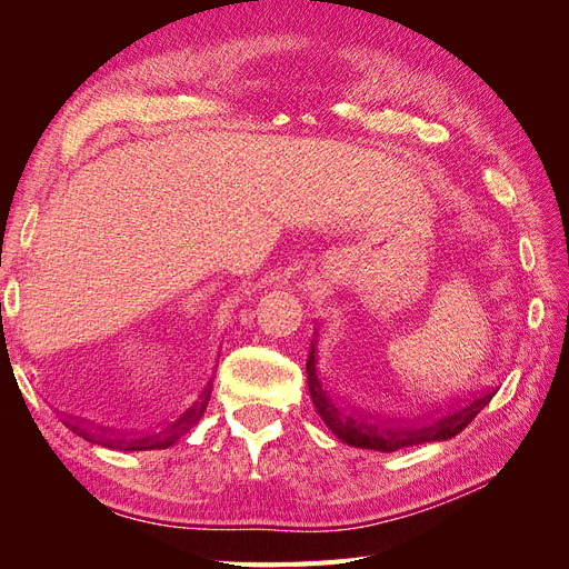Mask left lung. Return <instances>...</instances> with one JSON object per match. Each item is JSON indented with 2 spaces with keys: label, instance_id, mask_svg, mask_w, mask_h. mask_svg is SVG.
I'll return each mask as SVG.
<instances>
[{
  "label": "left lung",
  "instance_id": "1",
  "mask_svg": "<svg viewBox=\"0 0 569 569\" xmlns=\"http://www.w3.org/2000/svg\"><path fill=\"white\" fill-rule=\"evenodd\" d=\"M306 380L316 412L332 429V435H337V439L356 446V449H372L382 453L399 451L406 446L446 441L460 435L477 418V412L489 406L496 393L481 391L479 396H470V401L451 406L437 418H420L401 408L368 406L363 396H349L332 387L330 377L318 366L316 343H311V353L306 360Z\"/></svg>",
  "mask_w": 569,
  "mask_h": 569
}]
</instances>
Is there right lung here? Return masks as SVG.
<instances>
[{
  "label": "right lung",
  "instance_id": "1",
  "mask_svg": "<svg viewBox=\"0 0 569 569\" xmlns=\"http://www.w3.org/2000/svg\"><path fill=\"white\" fill-rule=\"evenodd\" d=\"M213 382L197 387L189 396V401L173 406V410L163 412L159 418H151L147 425H126L109 412L99 410H80V412H61L63 425L76 432L78 437L88 439L92 443H101L107 449L120 451H157L173 446L180 437H184L192 429L211 399Z\"/></svg>",
  "mask_w": 569,
  "mask_h": 569
}]
</instances>
